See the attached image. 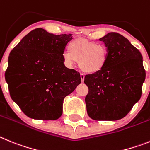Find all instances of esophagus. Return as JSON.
<instances>
[{"label":"esophagus","mask_w":150,"mask_h":150,"mask_svg":"<svg viewBox=\"0 0 150 150\" xmlns=\"http://www.w3.org/2000/svg\"><path fill=\"white\" fill-rule=\"evenodd\" d=\"M81 81L83 82V81H84V75L83 73H81Z\"/></svg>","instance_id":"obj_1"}]
</instances>
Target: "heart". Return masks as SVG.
<instances>
[{"instance_id":"1","label":"heart","mask_w":150,"mask_h":150,"mask_svg":"<svg viewBox=\"0 0 150 150\" xmlns=\"http://www.w3.org/2000/svg\"><path fill=\"white\" fill-rule=\"evenodd\" d=\"M68 49L63 53V61L72 66L76 60L79 68L87 73L99 72L107 63L108 49L102 43L76 39L69 44Z\"/></svg>"}]
</instances>
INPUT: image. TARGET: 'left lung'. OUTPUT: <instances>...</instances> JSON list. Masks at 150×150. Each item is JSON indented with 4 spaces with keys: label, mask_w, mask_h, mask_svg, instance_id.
<instances>
[{
    "label": "left lung",
    "mask_w": 150,
    "mask_h": 150,
    "mask_svg": "<svg viewBox=\"0 0 150 150\" xmlns=\"http://www.w3.org/2000/svg\"><path fill=\"white\" fill-rule=\"evenodd\" d=\"M108 49L101 71L85 75L87 114L94 120H117L127 115L142 94L146 71L141 52L120 33L99 39Z\"/></svg>",
    "instance_id": "left-lung-1"
}]
</instances>
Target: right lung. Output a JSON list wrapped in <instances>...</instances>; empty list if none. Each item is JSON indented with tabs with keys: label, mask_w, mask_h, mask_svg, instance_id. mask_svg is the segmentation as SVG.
<instances>
[{
	"label": "right lung",
	"mask_w": 150,
	"mask_h": 150,
	"mask_svg": "<svg viewBox=\"0 0 150 150\" xmlns=\"http://www.w3.org/2000/svg\"><path fill=\"white\" fill-rule=\"evenodd\" d=\"M72 34L55 35L36 28L9 54L5 79L12 99L28 117L57 120L63 99L81 82L79 72L63 63V53Z\"/></svg>",
	"instance_id": "obj_1"
}]
</instances>
